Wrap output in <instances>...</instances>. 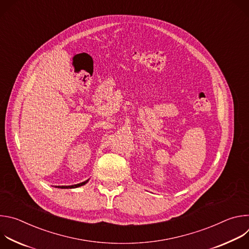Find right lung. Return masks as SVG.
Segmentation results:
<instances>
[{"label": "right lung", "instance_id": "add662e5", "mask_svg": "<svg viewBox=\"0 0 249 249\" xmlns=\"http://www.w3.org/2000/svg\"><path fill=\"white\" fill-rule=\"evenodd\" d=\"M89 179H88V180H86V181H84V182H82V183H78V184H75V185H69V186H55V187H58V188H62V189H71V188H77V187H80V186H83V185H85L86 183H88L89 182Z\"/></svg>", "mask_w": 249, "mask_h": 249}]
</instances>
